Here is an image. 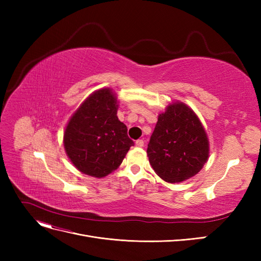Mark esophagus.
I'll use <instances>...</instances> for the list:
<instances>
[{
    "label": "esophagus",
    "mask_w": 261,
    "mask_h": 261,
    "mask_svg": "<svg viewBox=\"0 0 261 261\" xmlns=\"http://www.w3.org/2000/svg\"><path fill=\"white\" fill-rule=\"evenodd\" d=\"M135 144H136L137 147H144V144H145V143H144L143 139H138V140H136Z\"/></svg>",
    "instance_id": "obj_1"
}]
</instances>
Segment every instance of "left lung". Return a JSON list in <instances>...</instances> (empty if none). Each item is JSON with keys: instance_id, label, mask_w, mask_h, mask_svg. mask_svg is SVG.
Returning a JSON list of instances; mask_svg holds the SVG:
<instances>
[{"instance_id": "1", "label": "left lung", "mask_w": 261, "mask_h": 261, "mask_svg": "<svg viewBox=\"0 0 261 261\" xmlns=\"http://www.w3.org/2000/svg\"><path fill=\"white\" fill-rule=\"evenodd\" d=\"M147 154L154 172L169 183L186 180L202 169L209 156V141L191 108L175 102L159 115Z\"/></svg>"}]
</instances>
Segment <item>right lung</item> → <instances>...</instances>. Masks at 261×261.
<instances>
[{
	"instance_id": "obj_1",
	"label": "right lung",
	"mask_w": 261,
	"mask_h": 261,
	"mask_svg": "<svg viewBox=\"0 0 261 261\" xmlns=\"http://www.w3.org/2000/svg\"><path fill=\"white\" fill-rule=\"evenodd\" d=\"M117 100L110 88L94 91L70 117L64 133L67 156L84 174L105 177L120 167L134 141L117 118Z\"/></svg>"
}]
</instances>
